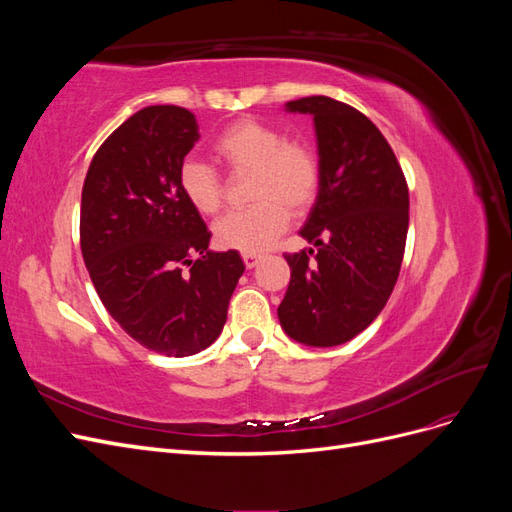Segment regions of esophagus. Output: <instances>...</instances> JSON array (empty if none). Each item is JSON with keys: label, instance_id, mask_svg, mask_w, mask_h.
<instances>
[{"label": "esophagus", "instance_id": "esophagus-1", "mask_svg": "<svg viewBox=\"0 0 512 512\" xmlns=\"http://www.w3.org/2000/svg\"><path fill=\"white\" fill-rule=\"evenodd\" d=\"M243 262L247 269H254L260 262V254H243Z\"/></svg>", "mask_w": 512, "mask_h": 512}]
</instances>
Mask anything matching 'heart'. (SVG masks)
<instances>
[{"instance_id": "heart-1", "label": "heart", "mask_w": 512, "mask_h": 512, "mask_svg": "<svg viewBox=\"0 0 512 512\" xmlns=\"http://www.w3.org/2000/svg\"><path fill=\"white\" fill-rule=\"evenodd\" d=\"M213 153L232 173H252L250 198L256 205L232 211L213 226L215 241L226 250L265 252L288 228L290 211H307L318 196L322 175L318 151L301 138H286L271 123L252 117L235 121L215 138ZM179 188L198 213L220 211L222 181L211 166L185 160Z\"/></svg>"}]
</instances>
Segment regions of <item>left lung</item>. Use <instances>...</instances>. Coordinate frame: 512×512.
<instances>
[{"label": "left lung", "instance_id": "8db88e82", "mask_svg": "<svg viewBox=\"0 0 512 512\" xmlns=\"http://www.w3.org/2000/svg\"><path fill=\"white\" fill-rule=\"evenodd\" d=\"M314 117L320 188L299 235L314 243L286 254L290 284L277 307L294 342L331 348L378 318L399 277L408 235V183L382 132L327 96L286 104Z\"/></svg>", "mask_w": 512, "mask_h": 512}]
</instances>
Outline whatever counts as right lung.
I'll list each match as a JSON object with an SVG mask.
<instances>
[{"instance_id":"obj_1","label":"right lung","mask_w":512,"mask_h":512,"mask_svg":"<svg viewBox=\"0 0 512 512\" xmlns=\"http://www.w3.org/2000/svg\"><path fill=\"white\" fill-rule=\"evenodd\" d=\"M188 108L134 113L89 164L81 196V250L106 312L138 344L190 356L220 337L245 271L239 252H211L200 213L179 188L198 141Z\"/></svg>"}]
</instances>
